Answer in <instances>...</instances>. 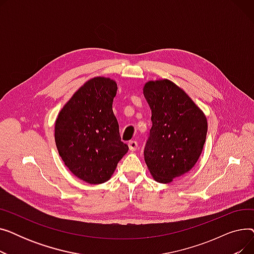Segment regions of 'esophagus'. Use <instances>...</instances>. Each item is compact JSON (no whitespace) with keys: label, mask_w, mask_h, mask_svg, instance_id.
<instances>
[{"label":"esophagus","mask_w":254,"mask_h":254,"mask_svg":"<svg viewBox=\"0 0 254 254\" xmlns=\"http://www.w3.org/2000/svg\"><path fill=\"white\" fill-rule=\"evenodd\" d=\"M128 147L130 151H136L138 149V143L136 141L128 142Z\"/></svg>","instance_id":"obj_1"}]
</instances>
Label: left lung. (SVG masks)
Listing matches in <instances>:
<instances>
[{
    "mask_svg": "<svg viewBox=\"0 0 254 254\" xmlns=\"http://www.w3.org/2000/svg\"><path fill=\"white\" fill-rule=\"evenodd\" d=\"M143 93L152 113L145 163L155 181L170 183L197 162L206 141L207 118L188 93L171 80L146 82Z\"/></svg>",
    "mask_w": 254,
    "mask_h": 254,
    "instance_id": "1",
    "label": "left lung"
}]
</instances>
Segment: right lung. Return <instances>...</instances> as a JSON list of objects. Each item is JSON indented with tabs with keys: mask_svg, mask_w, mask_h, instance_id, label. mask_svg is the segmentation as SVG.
Wrapping results in <instances>:
<instances>
[{
	"mask_svg": "<svg viewBox=\"0 0 254 254\" xmlns=\"http://www.w3.org/2000/svg\"><path fill=\"white\" fill-rule=\"evenodd\" d=\"M117 84L106 77L89 79L65 103L56 120L59 154L73 174L89 184L108 181L127 152L112 110Z\"/></svg>",
	"mask_w": 254,
	"mask_h": 254,
	"instance_id": "right-lung-1",
	"label": "right lung"
}]
</instances>
